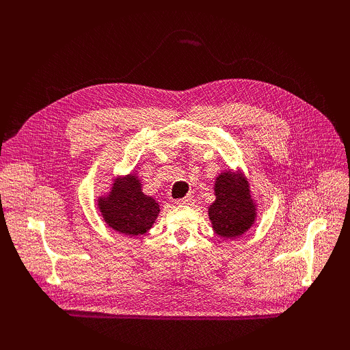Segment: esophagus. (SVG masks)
Here are the masks:
<instances>
[{
  "mask_svg": "<svg viewBox=\"0 0 350 350\" xmlns=\"http://www.w3.org/2000/svg\"><path fill=\"white\" fill-rule=\"evenodd\" d=\"M191 201H193V197H191V196H186V197H183V198L174 200V204H176V206H180V204H190Z\"/></svg>",
  "mask_w": 350,
  "mask_h": 350,
  "instance_id": "obj_1",
  "label": "esophagus"
}]
</instances>
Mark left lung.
Returning a JSON list of instances; mask_svg holds the SVG:
<instances>
[{
  "mask_svg": "<svg viewBox=\"0 0 350 350\" xmlns=\"http://www.w3.org/2000/svg\"><path fill=\"white\" fill-rule=\"evenodd\" d=\"M215 203L208 208L214 231L224 238H235L244 234L255 219V206L250 196L247 180L235 178L231 172L217 177Z\"/></svg>",
  "mask_w": 350,
  "mask_h": 350,
  "instance_id": "left-lung-1",
  "label": "left lung"
}]
</instances>
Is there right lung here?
<instances>
[{"instance_id": "right-lung-1", "label": "right lung", "mask_w": 350, "mask_h": 350, "mask_svg": "<svg viewBox=\"0 0 350 350\" xmlns=\"http://www.w3.org/2000/svg\"><path fill=\"white\" fill-rule=\"evenodd\" d=\"M99 208L109 227L124 235H140L150 230L159 214V204L142 193L136 176L118 180L112 193L99 198Z\"/></svg>"}]
</instances>
